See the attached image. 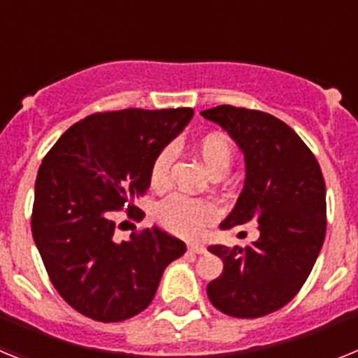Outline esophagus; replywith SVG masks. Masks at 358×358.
I'll use <instances>...</instances> for the list:
<instances>
[{
    "label": "esophagus",
    "mask_w": 358,
    "mask_h": 358,
    "mask_svg": "<svg viewBox=\"0 0 358 358\" xmlns=\"http://www.w3.org/2000/svg\"><path fill=\"white\" fill-rule=\"evenodd\" d=\"M188 249L195 255H204L206 252V248L202 245V243H188Z\"/></svg>",
    "instance_id": "34e87169"
}]
</instances>
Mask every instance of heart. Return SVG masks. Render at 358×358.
I'll list each match as a JSON object with an SVG mask.
<instances>
[{
	"instance_id": "heart-1",
	"label": "heart",
	"mask_w": 358,
	"mask_h": 358,
	"mask_svg": "<svg viewBox=\"0 0 358 358\" xmlns=\"http://www.w3.org/2000/svg\"><path fill=\"white\" fill-rule=\"evenodd\" d=\"M195 156L206 166L213 177H220L229 170L235 148L222 132H208L197 138L194 143ZM170 166H172V150H163L154 157L150 166V185L154 188H164L170 181ZM218 210L215 202L208 199H192L186 195H170L164 199L156 210L157 222L179 236H197L204 226L213 222Z\"/></svg>"
}]
</instances>
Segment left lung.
Segmentation results:
<instances>
[{"mask_svg":"<svg viewBox=\"0 0 358 358\" xmlns=\"http://www.w3.org/2000/svg\"><path fill=\"white\" fill-rule=\"evenodd\" d=\"M201 115L226 129L245 156V185L220 227H260V238L245 248L210 245L224 271L208 283V297L231 317L273 314L301 290L324 242L321 166L305 141L268 113L217 106Z\"/></svg>","mask_w":358,"mask_h":358,"instance_id":"1","label":"left lung"}]
</instances>
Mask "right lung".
Masks as SVG:
<instances>
[{"label": "right lung", "mask_w": 358, "mask_h": 358, "mask_svg": "<svg viewBox=\"0 0 358 358\" xmlns=\"http://www.w3.org/2000/svg\"><path fill=\"white\" fill-rule=\"evenodd\" d=\"M192 116L189 107L94 113L44 156L31 235L55 290L85 317L120 322L143 312L166 265L186 252L182 240L156 226L122 243L113 235L120 210L145 217L132 201L147 194L152 161Z\"/></svg>", "instance_id": "obj_1"}]
</instances>
